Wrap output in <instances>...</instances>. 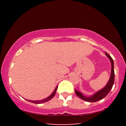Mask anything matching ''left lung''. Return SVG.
Instances as JSON below:
<instances>
[{"mask_svg": "<svg viewBox=\"0 0 126 126\" xmlns=\"http://www.w3.org/2000/svg\"><path fill=\"white\" fill-rule=\"evenodd\" d=\"M106 56L108 57L109 58L110 61L111 63V76H110V80L108 81V83L107 85L103 88V89H100V90L97 91L95 94H93L92 96H89V97H87V96H84L82 93H81L79 91H77L75 89V93L76 95L81 99L83 100L88 101V102H96L100 100L103 99L104 98L107 94H109V92L111 91L112 88L113 87V83H114V80H115V73H114V66H113V61L111 57L110 56L109 54H107L106 52Z\"/></svg>", "mask_w": 126, "mask_h": 126, "instance_id": "8db88e82", "label": "left lung"}]
</instances>
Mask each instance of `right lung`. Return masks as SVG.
Returning a JSON list of instances; mask_svg holds the SVG:
<instances>
[{"mask_svg":"<svg viewBox=\"0 0 126 126\" xmlns=\"http://www.w3.org/2000/svg\"><path fill=\"white\" fill-rule=\"evenodd\" d=\"M57 88H58V86H57V87H56V88H55L54 91H53V92L52 93V94H51L49 96V97H47V98H46V99H43V100H36V101L29 100H27L29 101V102L32 103H35V104H42V103L47 102V101H49L50 100H51L53 97H54V95H55V94H56V92L57 89Z\"/></svg>","mask_w":126,"mask_h":126,"instance_id":"obj_1","label":"right lung"}]
</instances>
